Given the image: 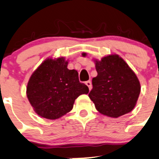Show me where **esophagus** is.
Masks as SVG:
<instances>
[{
	"label": "esophagus",
	"mask_w": 159,
	"mask_h": 159,
	"mask_svg": "<svg viewBox=\"0 0 159 159\" xmlns=\"http://www.w3.org/2000/svg\"><path fill=\"white\" fill-rule=\"evenodd\" d=\"M86 85L88 86V87H89V90H90V89H92V82L90 81V80H89V81H86Z\"/></svg>",
	"instance_id": "1"
}]
</instances>
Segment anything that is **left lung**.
Wrapping results in <instances>:
<instances>
[{"instance_id":"8db88e82","label":"left lung","mask_w":159,"mask_h":159,"mask_svg":"<svg viewBox=\"0 0 159 159\" xmlns=\"http://www.w3.org/2000/svg\"><path fill=\"white\" fill-rule=\"evenodd\" d=\"M83 57L86 53H83ZM98 75L93 78L89 97L105 116L118 118L130 112L136 105L141 86L136 75L119 55L95 60Z\"/></svg>"}]
</instances>
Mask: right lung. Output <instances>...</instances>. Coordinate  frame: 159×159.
<instances>
[{"label":"right lung","instance_id":"add662e5","mask_svg":"<svg viewBox=\"0 0 159 159\" xmlns=\"http://www.w3.org/2000/svg\"><path fill=\"white\" fill-rule=\"evenodd\" d=\"M63 57L44 60L31 75L27 96L37 114L57 119L72 110L75 99L87 94L89 88L80 83L78 72L69 70Z\"/></svg>","mask_w":159,"mask_h":159}]
</instances>
